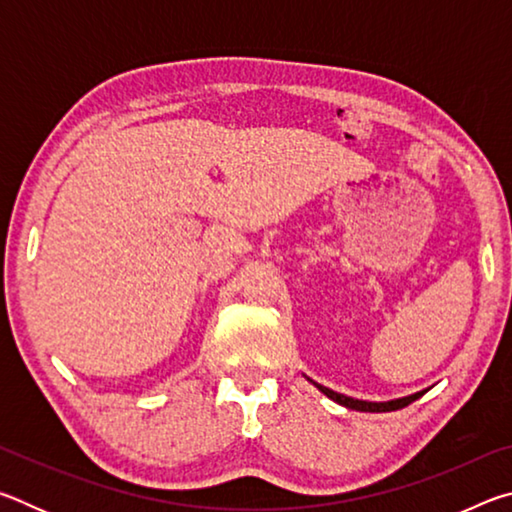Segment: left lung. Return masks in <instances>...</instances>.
Masks as SVG:
<instances>
[{"instance_id": "obj_1", "label": "left lung", "mask_w": 512, "mask_h": 512, "mask_svg": "<svg viewBox=\"0 0 512 512\" xmlns=\"http://www.w3.org/2000/svg\"><path fill=\"white\" fill-rule=\"evenodd\" d=\"M307 381H311V384H314L320 393L327 395L329 400H334L336 404L345 406V409H352V411H363V413H386V411H397V409H404V406H409L411 402H415V400H418V397H422V395H424V391H420V393H413V395L400 397V400H388V402H368V400H354V397H348V395H343V393H336V391H332V388H327V386H320L318 381L309 379V377H307Z\"/></svg>"}]
</instances>
